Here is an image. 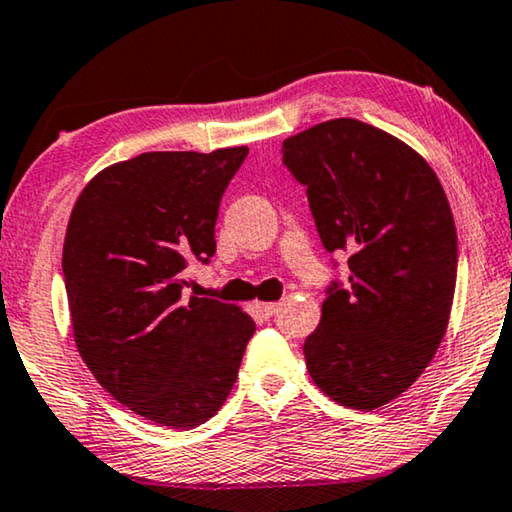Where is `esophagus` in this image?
Here are the masks:
<instances>
[{
    "label": "esophagus",
    "instance_id": "34e87169",
    "mask_svg": "<svg viewBox=\"0 0 512 512\" xmlns=\"http://www.w3.org/2000/svg\"><path fill=\"white\" fill-rule=\"evenodd\" d=\"M277 306H279L277 302H261V300H256V302H254V309H256L258 313H261L263 318H270L272 313L277 311Z\"/></svg>",
    "mask_w": 512,
    "mask_h": 512
}]
</instances>
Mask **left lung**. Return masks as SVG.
Segmentation results:
<instances>
[{"instance_id": "obj_1", "label": "left lung", "mask_w": 512, "mask_h": 512, "mask_svg": "<svg viewBox=\"0 0 512 512\" xmlns=\"http://www.w3.org/2000/svg\"><path fill=\"white\" fill-rule=\"evenodd\" d=\"M327 251H350L348 288H329L304 343L316 387L371 412L405 393L446 334L458 274L451 206L405 141L332 119L283 141Z\"/></svg>"}]
</instances>
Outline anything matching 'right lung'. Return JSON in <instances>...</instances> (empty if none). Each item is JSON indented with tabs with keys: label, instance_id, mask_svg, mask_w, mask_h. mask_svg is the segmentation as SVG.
Here are the masks:
<instances>
[{
	"label": "right lung",
	"instance_id": "right-lung-1",
	"mask_svg": "<svg viewBox=\"0 0 512 512\" xmlns=\"http://www.w3.org/2000/svg\"><path fill=\"white\" fill-rule=\"evenodd\" d=\"M247 153H141L93 176L70 212L64 277L77 352L102 389L157 426L215 416L256 329L235 304L183 300L185 263L215 254L219 199Z\"/></svg>",
	"mask_w": 512,
	"mask_h": 512
}]
</instances>
